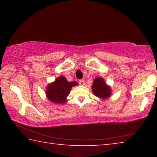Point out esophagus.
<instances>
[{
  "label": "esophagus",
  "instance_id": "34e87169",
  "mask_svg": "<svg viewBox=\"0 0 157 157\" xmlns=\"http://www.w3.org/2000/svg\"><path fill=\"white\" fill-rule=\"evenodd\" d=\"M79 84L80 86H84V85L85 84V82H84V80H83V79H80V80L79 81Z\"/></svg>",
  "mask_w": 157,
  "mask_h": 157
}]
</instances>
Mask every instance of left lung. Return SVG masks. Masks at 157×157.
I'll return each mask as SVG.
<instances>
[{
  "mask_svg": "<svg viewBox=\"0 0 157 157\" xmlns=\"http://www.w3.org/2000/svg\"><path fill=\"white\" fill-rule=\"evenodd\" d=\"M92 91L95 96L101 100H107L111 95V89L102 77L95 78L91 86Z\"/></svg>",
  "mask_w": 157,
  "mask_h": 157,
  "instance_id": "8db88e82",
  "label": "left lung"
}]
</instances>
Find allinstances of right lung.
<instances>
[{
	"label": "right lung",
	"mask_w": 157,
	"mask_h": 157,
	"mask_svg": "<svg viewBox=\"0 0 157 157\" xmlns=\"http://www.w3.org/2000/svg\"><path fill=\"white\" fill-rule=\"evenodd\" d=\"M77 85V82H68L65 77H58L54 82L48 84L46 90L47 99L55 104H63L67 100L71 89Z\"/></svg>",
	"instance_id": "add662e5"
}]
</instances>
